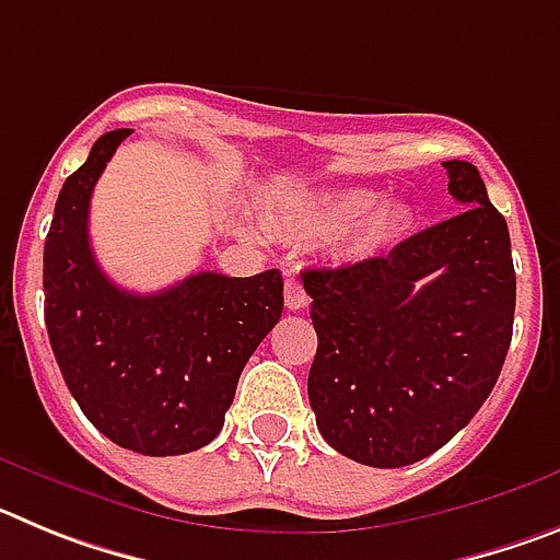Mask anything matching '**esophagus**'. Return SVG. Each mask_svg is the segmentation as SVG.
Segmentation results:
<instances>
[{
  "label": "esophagus",
  "instance_id": "34e87169",
  "mask_svg": "<svg viewBox=\"0 0 560 560\" xmlns=\"http://www.w3.org/2000/svg\"><path fill=\"white\" fill-rule=\"evenodd\" d=\"M305 303H308V294H305L300 277H296L294 271H289V275H285V308L300 311L305 308Z\"/></svg>",
  "mask_w": 560,
  "mask_h": 560
}]
</instances>
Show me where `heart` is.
<instances>
[{"label": "heart", "mask_w": 560, "mask_h": 560, "mask_svg": "<svg viewBox=\"0 0 560 560\" xmlns=\"http://www.w3.org/2000/svg\"><path fill=\"white\" fill-rule=\"evenodd\" d=\"M314 215L330 226H345L364 219L355 246L359 252H373L381 246L393 244L400 230L407 226V212L400 205H378L375 207V192L364 187H350V190L330 192L314 205Z\"/></svg>", "instance_id": "heart-1"}]
</instances>
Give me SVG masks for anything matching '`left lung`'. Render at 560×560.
Returning a JSON list of instances; mask_svg holds the SVG:
<instances>
[{
    "label": "left lung",
    "instance_id": "8db88e82",
    "mask_svg": "<svg viewBox=\"0 0 560 560\" xmlns=\"http://www.w3.org/2000/svg\"><path fill=\"white\" fill-rule=\"evenodd\" d=\"M459 215L384 257L305 269L316 355L308 400L345 457L400 468L443 448L491 395L511 348L516 271L471 162H443Z\"/></svg>",
    "mask_w": 560,
    "mask_h": 560
}]
</instances>
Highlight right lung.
Instances as JSON below:
<instances>
[{
	"label": "right lung",
	"instance_id": "add662e5",
	"mask_svg": "<svg viewBox=\"0 0 560 560\" xmlns=\"http://www.w3.org/2000/svg\"><path fill=\"white\" fill-rule=\"evenodd\" d=\"M128 133H103L58 192L44 323L83 415L117 446L173 457L221 432L241 370L283 314V275L199 271L156 294L114 285L89 244V201Z\"/></svg>",
	"mask_w": 560,
	"mask_h": 560
}]
</instances>
